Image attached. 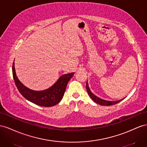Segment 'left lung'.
Listing matches in <instances>:
<instances>
[{"mask_svg":"<svg viewBox=\"0 0 147 147\" xmlns=\"http://www.w3.org/2000/svg\"><path fill=\"white\" fill-rule=\"evenodd\" d=\"M86 89H87V94L90 96V97L92 98V100H93V101L95 103H97L100 105H103V106H110L112 105H115L116 103H118L119 102H120L121 101H122V100L124 99H121L119 100H116V101H108V100H103L102 98H100L99 97H97V96L95 95L92 92H91L90 88L89 87V84H88V82L87 81L86 83Z\"/></svg>","mask_w":147,"mask_h":147,"instance_id":"8db88e82","label":"left lung"}]
</instances>
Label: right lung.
<instances>
[{
	"instance_id": "add662e5",
	"label": "right lung",
	"mask_w": 147,
	"mask_h": 147,
	"mask_svg": "<svg viewBox=\"0 0 147 147\" xmlns=\"http://www.w3.org/2000/svg\"><path fill=\"white\" fill-rule=\"evenodd\" d=\"M12 72L16 86L20 94L28 101L39 106L45 107H53L61 101L64 95L68 82L74 74L71 73L61 75L57 81L49 89L37 91L29 89L20 81L16 76L14 61L12 67Z\"/></svg>"
}]
</instances>
